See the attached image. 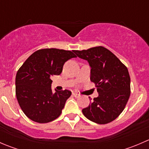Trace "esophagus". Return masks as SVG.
Instances as JSON below:
<instances>
[{
    "mask_svg": "<svg viewBox=\"0 0 149 149\" xmlns=\"http://www.w3.org/2000/svg\"><path fill=\"white\" fill-rule=\"evenodd\" d=\"M73 96L74 97H76V98H79V97H81V95L79 94H78V93H76V92H73Z\"/></svg>",
    "mask_w": 149,
    "mask_h": 149,
    "instance_id": "1",
    "label": "esophagus"
}]
</instances>
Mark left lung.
<instances>
[{
	"label": "left lung",
	"mask_w": 149,
	"mask_h": 149,
	"mask_svg": "<svg viewBox=\"0 0 149 149\" xmlns=\"http://www.w3.org/2000/svg\"><path fill=\"white\" fill-rule=\"evenodd\" d=\"M74 52L88 62L90 79L96 84L99 93L98 97L82 109L84 115L98 124L113 121L125 109L130 95V78L127 67L102 46Z\"/></svg>",
	"instance_id": "left-lung-1"
}]
</instances>
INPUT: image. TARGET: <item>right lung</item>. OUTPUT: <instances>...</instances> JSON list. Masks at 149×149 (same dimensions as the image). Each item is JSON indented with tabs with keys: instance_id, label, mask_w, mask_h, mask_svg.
Here are the masks:
<instances>
[{
	"instance_id": "obj_1",
	"label": "right lung",
	"mask_w": 149,
	"mask_h": 149,
	"mask_svg": "<svg viewBox=\"0 0 149 149\" xmlns=\"http://www.w3.org/2000/svg\"><path fill=\"white\" fill-rule=\"evenodd\" d=\"M74 50L46 48L34 52L18 70L16 95L21 109L27 118L39 123L51 122L61 115L69 90L52 92L50 78L60 75L64 63L76 58Z\"/></svg>"
}]
</instances>
